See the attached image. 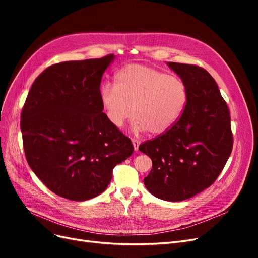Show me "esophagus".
Wrapping results in <instances>:
<instances>
[{"label":"esophagus","mask_w":258,"mask_h":258,"mask_svg":"<svg viewBox=\"0 0 258 258\" xmlns=\"http://www.w3.org/2000/svg\"><path fill=\"white\" fill-rule=\"evenodd\" d=\"M140 144H141V142H140L139 140H132V145H134V150H135L136 152H138Z\"/></svg>","instance_id":"1"}]
</instances>
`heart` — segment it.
<instances>
[{
    "instance_id": "b5f03b06",
    "label": "heart",
    "mask_w": 258,
    "mask_h": 258,
    "mask_svg": "<svg viewBox=\"0 0 258 258\" xmlns=\"http://www.w3.org/2000/svg\"><path fill=\"white\" fill-rule=\"evenodd\" d=\"M114 85L101 86L99 96L106 118L115 128H121L134 112L135 132L162 135L178 120L186 105L184 83L151 67H123L115 74Z\"/></svg>"
}]
</instances>
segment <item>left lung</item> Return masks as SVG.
<instances>
[{
  "label": "left lung",
  "mask_w": 258,
  "mask_h": 258,
  "mask_svg": "<svg viewBox=\"0 0 258 258\" xmlns=\"http://www.w3.org/2000/svg\"><path fill=\"white\" fill-rule=\"evenodd\" d=\"M181 77L187 100L179 119L166 134L139 146L152 159L144 178L153 196L167 201L194 197L214 183L232 150L228 106L205 69L168 62Z\"/></svg>",
  "instance_id": "obj_1"
}]
</instances>
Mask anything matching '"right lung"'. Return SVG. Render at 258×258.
Masks as SVG:
<instances>
[{
  "label": "right lung",
  "mask_w": 258,
  "mask_h": 258,
  "mask_svg": "<svg viewBox=\"0 0 258 258\" xmlns=\"http://www.w3.org/2000/svg\"><path fill=\"white\" fill-rule=\"evenodd\" d=\"M114 54L67 61L34 81L20 128L30 168L60 197L85 201L102 194L116 165L134 153L130 140L113 127L100 102V84Z\"/></svg>",
  "instance_id": "right-lung-1"
}]
</instances>
